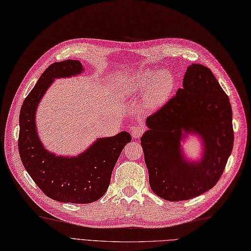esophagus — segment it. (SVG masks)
Here are the masks:
<instances>
[{
    "label": "esophagus",
    "instance_id": "esophagus-1",
    "mask_svg": "<svg viewBox=\"0 0 251 251\" xmlns=\"http://www.w3.org/2000/svg\"><path fill=\"white\" fill-rule=\"evenodd\" d=\"M144 132V127L142 126H137L131 127V134L134 139H137V138H140L141 135Z\"/></svg>",
    "mask_w": 251,
    "mask_h": 251
}]
</instances>
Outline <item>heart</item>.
<instances>
[{"label": "heart", "mask_w": 251, "mask_h": 251, "mask_svg": "<svg viewBox=\"0 0 251 251\" xmlns=\"http://www.w3.org/2000/svg\"><path fill=\"white\" fill-rule=\"evenodd\" d=\"M176 88V76L168 70L155 72L145 68L129 76L125 82L124 90L128 97L143 93L142 105L146 111H157L165 106Z\"/></svg>", "instance_id": "heart-1"}]
</instances>
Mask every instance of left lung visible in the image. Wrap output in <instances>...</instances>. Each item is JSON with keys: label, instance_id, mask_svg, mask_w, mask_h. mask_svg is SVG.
<instances>
[{"label": "left lung", "instance_id": "8db88e82", "mask_svg": "<svg viewBox=\"0 0 251 251\" xmlns=\"http://www.w3.org/2000/svg\"><path fill=\"white\" fill-rule=\"evenodd\" d=\"M145 125L140 140L154 194L169 201H187L216 185L231 153L234 131L229 99L210 68L189 65L183 88ZM189 134L201 138L197 160H189L181 148Z\"/></svg>", "mask_w": 251, "mask_h": 251}]
</instances>
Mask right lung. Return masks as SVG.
Instances as JSON below:
<instances>
[{"instance_id":"obj_1","label":"right lung","mask_w":251,"mask_h":251,"mask_svg":"<svg viewBox=\"0 0 251 251\" xmlns=\"http://www.w3.org/2000/svg\"><path fill=\"white\" fill-rule=\"evenodd\" d=\"M77 60L50 65L25 99L20 114L19 151L24 167L47 196L57 201L90 203L106 193L111 175L125 146L131 142L127 132L98 138L77 155H57L46 149L37 133L36 111L55 79L81 75Z\"/></svg>"}]
</instances>
